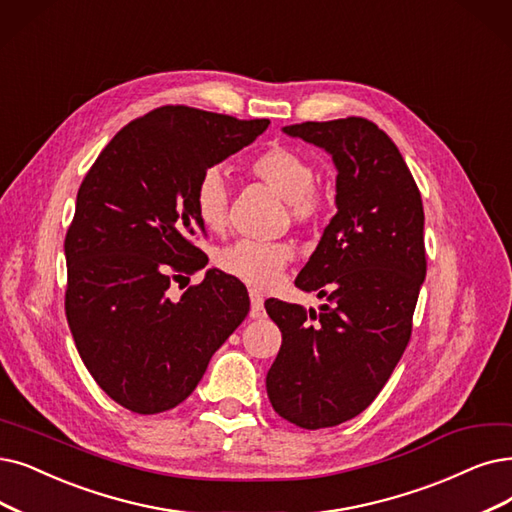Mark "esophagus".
I'll list each match as a JSON object with an SVG mask.
<instances>
[{
  "mask_svg": "<svg viewBox=\"0 0 512 512\" xmlns=\"http://www.w3.org/2000/svg\"><path fill=\"white\" fill-rule=\"evenodd\" d=\"M250 302H252V309H250V317L252 319H262L264 315V298L258 290H250Z\"/></svg>",
  "mask_w": 512,
  "mask_h": 512,
  "instance_id": "1",
  "label": "esophagus"
}]
</instances>
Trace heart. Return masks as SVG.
<instances>
[{"mask_svg":"<svg viewBox=\"0 0 512 512\" xmlns=\"http://www.w3.org/2000/svg\"><path fill=\"white\" fill-rule=\"evenodd\" d=\"M250 170L288 201L290 216L296 222H311L321 214L323 199L315 189V166L298 151L273 145L252 159ZM193 210L208 231L216 233L224 229L229 212V185L220 168H208L199 176L193 193ZM290 260L292 248L288 243L254 239H239L216 256V264L224 273L262 290L279 281Z\"/></svg>","mask_w":512,"mask_h":512,"instance_id":"1","label":"heart"}]
</instances>
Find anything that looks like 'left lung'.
<instances>
[{"mask_svg":"<svg viewBox=\"0 0 512 512\" xmlns=\"http://www.w3.org/2000/svg\"><path fill=\"white\" fill-rule=\"evenodd\" d=\"M283 134L332 155L336 214L296 277L319 311L267 300L281 349L267 374L273 410L317 431L359 416L391 378L426 277L424 210L405 161L363 117L306 121Z\"/></svg>","mask_w":512,"mask_h":512,"instance_id":"8db88e82","label":"left lung"}]
</instances>
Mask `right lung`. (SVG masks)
<instances>
[{
    "label": "right lung",
    "instance_id": "1",
    "mask_svg": "<svg viewBox=\"0 0 512 512\" xmlns=\"http://www.w3.org/2000/svg\"><path fill=\"white\" fill-rule=\"evenodd\" d=\"M269 119L161 107L119 130L77 191L65 239V311L81 361L113 401L159 414L185 401L250 311L218 269L172 300V281L208 264L193 243L199 176L252 145Z\"/></svg>",
    "mask_w": 512,
    "mask_h": 512
}]
</instances>
